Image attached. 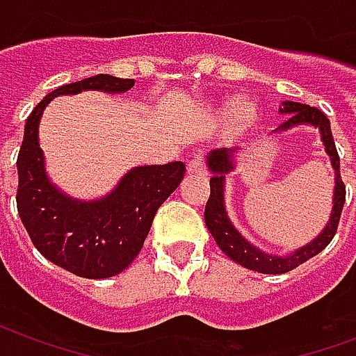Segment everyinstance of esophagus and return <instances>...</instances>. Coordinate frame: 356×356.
<instances>
[{
	"label": "esophagus",
	"mask_w": 356,
	"mask_h": 356,
	"mask_svg": "<svg viewBox=\"0 0 356 356\" xmlns=\"http://www.w3.org/2000/svg\"><path fill=\"white\" fill-rule=\"evenodd\" d=\"M186 170H188V173H198V175L206 171V168H204V160H202V150H196V152H194L193 158L186 163Z\"/></svg>",
	"instance_id": "obj_1"
}]
</instances>
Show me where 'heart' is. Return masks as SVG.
<instances>
[{"mask_svg": "<svg viewBox=\"0 0 356 356\" xmlns=\"http://www.w3.org/2000/svg\"><path fill=\"white\" fill-rule=\"evenodd\" d=\"M252 116V110L248 108V106H240L238 108V118L240 120H248V118Z\"/></svg>", "mask_w": 356, "mask_h": 356, "instance_id": "b5f03b06", "label": "heart"}]
</instances>
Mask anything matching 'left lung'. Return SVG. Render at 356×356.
<instances>
[{"instance_id": "left-lung-1", "label": "left lung", "mask_w": 356, "mask_h": 356, "mask_svg": "<svg viewBox=\"0 0 356 356\" xmlns=\"http://www.w3.org/2000/svg\"><path fill=\"white\" fill-rule=\"evenodd\" d=\"M282 114H288L280 127H291V125L299 124H313L314 127L321 129L322 143L326 147V152L332 158V165L336 170V193H334V209H332V217L326 229L321 232L318 238H314L311 244H307L298 252L286 257H278V255L263 254L261 250L254 248L250 242L240 236V232L234 229L227 217L223 206V179L227 171L232 170L231 162V150H216L211 152L208 158V168L211 170V179H209V198L206 202V209H204V221L211 236L216 238L217 246L223 250L225 254L231 257L232 261H236L242 267L250 268V270H257V273H265V275H282L288 270H293L299 267L301 263L311 259L316 254H321L324 248L328 246L332 238L336 236L337 225H339V217H341V209L345 204V185L341 181V173H339V154H337L336 143L332 137V129H330V120L322 110L309 106V104H299V102L286 101L282 102Z\"/></svg>"}]
</instances>
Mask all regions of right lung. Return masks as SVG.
Instances as JSON below:
<instances>
[{
	"mask_svg": "<svg viewBox=\"0 0 356 356\" xmlns=\"http://www.w3.org/2000/svg\"><path fill=\"white\" fill-rule=\"evenodd\" d=\"M135 80L108 74L74 81L51 91L32 110L17 158V209L38 252L51 263L83 278H108L133 263L145 244L156 211L181 183L185 163L143 165L99 202H78L58 193L43 170L38 125L45 104L57 95L99 89L124 93Z\"/></svg>",
	"mask_w": 356,
	"mask_h": 356,
	"instance_id": "1",
	"label": "right lung"
}]
</instances>
